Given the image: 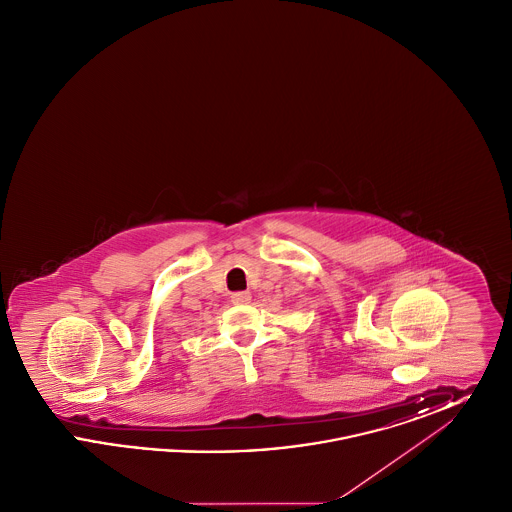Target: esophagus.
I'll list each match as a JSON object with an SVG mask.
<instances>
[{"label":"esophagus","instance_id":"esophagus-1","mask_svg":"<svg viewBox=\"0 0 512 512\" xmlns=\"http://www.w3.org/2000/svg\"><path fill=\"white\" fill-rule=\"evenodd\" d=\"M249 301H251V293L249 292L232 293V303H236V305H245Z\"/></svg>","mask_w":512,"mask_h":512}]
</instances>
